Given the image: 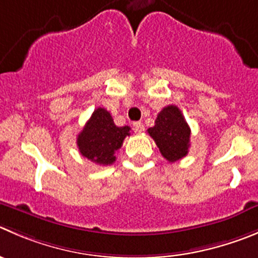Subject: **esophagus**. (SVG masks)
I'll return each mask as SVG.
<instances>
[{
  "instance_id": "esophagus-1",
  "label": "esophagus",
  "mask_w": 258,
  "mask_h": 258,
  "mask_svg": "<svg viewBox=\"0 0 258 258\" xmlns=\"http://www.w3.org/2000/svg\"><path fill=\"white\" fill-rule=\"evenodd\" d=\"M133 126H134V129H136L137 133H142V132L144 131V125L142 121H134Z\"/></svg>"
}]
</instances>
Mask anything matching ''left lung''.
<instances>
[{
	"instance_id": "1",
	"label": "left lung",
	"mask_w": 258,
	"mask_h": 258,
	"mask_svg": "<svg viewBox=\"0 0 258 258\" xmlns=\"http://www.w3.org/2000/svg\"><path fill=\"white\" fill-rule=\"evenodd\" d=\"M148 134L168 162L178 161L188 153L190 126L181 110L175 105H168L162 109L157 115L154 126L148 129Z\"/></svg>"
}]
</instances>
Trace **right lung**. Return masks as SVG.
I'll use <instances>...</instances> for the list:
<instances>
[{
	"label": "right lung",
	"instance_id": "1",
	"mask_svg": "<svg viewBox=\"0 0 258 258\" xmlns=\"http://www.w3.org/2000/svg\"><path fill=\"white\" fill-rule=\"evenodd\" d=\"M131 127L116 126L112 116L104 107H97L77 137L80 153L100 166L112 164L115 153L121 148Z\"/></svg>",
	"mask_w": 258,
	"mask_h": 258
}]
</instances>
